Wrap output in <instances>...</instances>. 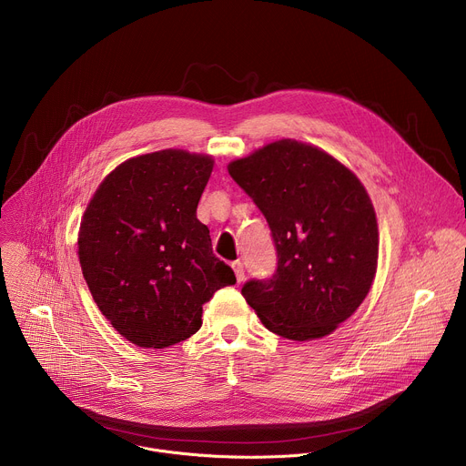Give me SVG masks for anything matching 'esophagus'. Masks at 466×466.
Listing matches in <instances>:
<instances>
[{"instance_id": "34e87169", "label": "esophagus", "mask_w": 466, "mask_h": 466, "mask_svg": "<svg viewBox=\"0 0 466 466\" xmlns=\"http://www.w3.org/2000/svg\"><path fill=\"white\" fill-rule=\"evenodd\" d=\"M232 268H234V273H236V280L238 282H243L245 280V269H243V263L239 259L232 261Z\"/></svg>"}]
</instances>
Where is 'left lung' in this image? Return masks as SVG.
Instances as JSON below:
<instances>
[{
	"mask_svg": "<svg viewBox=\"0 0 466 466\" xmlns=\"http://www.w3.org/2000/svg\"><path fill=\"white\" fill-rule=\"evenodd\" d=\"M268 219L277 269L241 295L275 334L328 336L367 297L378 263V225L363 184L336 158L295 140L265 146L228 166Z\"/></svg>",
	"mask_w": 466,
	"mask_h": 466,
	"instance_id": "8db88e82",
	"label": "left lung"
}]
</instances>
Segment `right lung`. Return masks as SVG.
I'll list each match as a JSON object with an SVG mask.
<instances>
[{"mask_svg": "<svg viewBox=\"0 0 466 466\" xmlns=\"http://www.w3.org/2000/svg\"><path fill=\"white\" fill-rule=\"evenodd\" d=\"M212 167L210 157L178 149L130 158L101 182L83 216V277L106 320L138 347L187 339L203 324V304L236 284L197 219Z\"/></svg>", "mask_w": 466, "mask_h": 466, "instance_id": "add662e5", "label": "right lung"}]
</instances>
